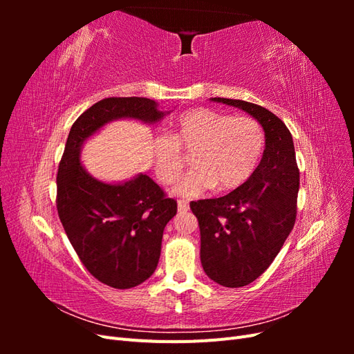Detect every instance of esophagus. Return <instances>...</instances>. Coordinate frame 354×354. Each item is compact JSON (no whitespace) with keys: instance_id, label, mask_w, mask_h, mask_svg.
Instances as JSON below:
<instances>
[{"instance_id":"esophagus-1","label":"esophagus","mask_w":354,"mask_h":354,"mask_svg":"<svg viewBox=\"0 0 354 354\" xmlns=\"http://www.w3.org/2000/svg\"><path fill=\"white\" fill-rule=\"evenodd\" d=\"M177 207H178V212H187L189 211V201L178 199Z\"/></svg>"}]
</instances>
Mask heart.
Masks as SVG:
<instances>
[{"label":"heart","mask_w":354,"mask_h":354,"mask_svg":"<svg viewBox=\"0 0 354 354\" xmlns=\"http://www.w3.org/2000/svg\"><path fill=\"white\" fill-rule=\"evenodd\" d=\"M264 143V130L255 118L189 109L177 118L171 136L153 137L155 173L162 183L174 181L185 167V151L192 153L194 168L177 181L176 194L199 196L216 185L232 190L252 176Z\"/></svg>","instance_id":"1"}]
</instances>
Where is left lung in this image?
Here are the masks:
<instances>
[{
  "label": "left lung",
  "instance_id": "obj_1",
  "mask_svg": "<svg viewBox=\"0 0 354 354\" xmlns=\"http://www.w3.org/2000/svg\"><path fill=\"white\" fill-rule=\"evenodd\" d=\"M211 100L248 112L266 133L263 158L242 186L226 196L190 202L203 270L218 285L241 288L269 269L294 227L299 169L292 136L274 113L245 100Z\"/></svg>",
  "mask_w": 354,
  "mask_h": 354
}]
</instances>
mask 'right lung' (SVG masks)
I'll list each match as a JSON object with an SVG mask.
<instances>
[{
	"instance_id": "1",
	"label": "right lung",
	"mask_w": 354,
	"mask_h": 354,
	"mask_svg": "<svg viewBox=\"0 0 354 354\" xmlns=\"http://www.w3.org/2000/svg\"><path fill=\"white\" fill-rule=\"evenodd\" d=\"M164 115L146 97L103 99L73 122L59 164L56 205L63 229L85 269L116 289L137 286L152 276L177 202L146 174L122 185L93 178L80 162V149L112 120L158 122Z\"/></svg>"
}]
</instances>
